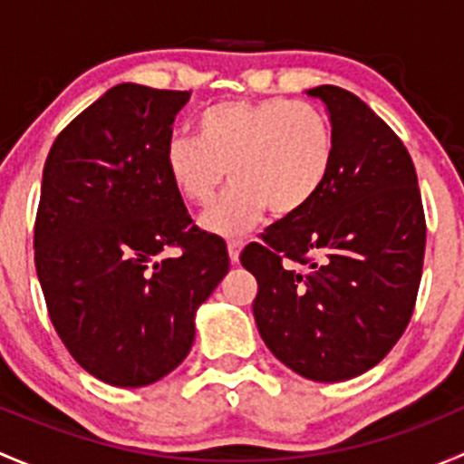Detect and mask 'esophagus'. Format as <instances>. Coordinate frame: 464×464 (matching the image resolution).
I'll return each instance as SVG.
<instances>
[{"label": "esophagus", "mask_w": 464, "mask_h": 464, "mask_svg": "<svg viewBox=\"0 0 464 464\" xmlns=\"http://www.w3.org/2000/svg\"><path fill=\"white\" fill-rule=\"evenodd\" d=\"M242 246H245V242H242V240H231V242H228V260H231L233 265H237V262H240Z\"/></svg>", "instance_id": "obj_1"}]
</instances>
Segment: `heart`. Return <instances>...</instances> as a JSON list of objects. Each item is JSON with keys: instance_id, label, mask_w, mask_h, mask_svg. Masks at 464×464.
Instances as JSON below:
<instances>
[{"instance_id": "1", "label": "heart", "mask_w": 464, "mask_h": 464, "mask_svg": "<svg viewBox=\"0 0 464 464\" xmlns=\"http://www.w3.org/2000/svg\"><path fill=\"white\" fill-rule=\"evenodd\" d=\"M334 161V134L316 105L285 98L227 101L206 110L198 139L166 145V172L177 195L206 206L227 179L231 188L202 215L219 237H240L265 218H292L321 193Z\"/></svg>"}]
</instances>
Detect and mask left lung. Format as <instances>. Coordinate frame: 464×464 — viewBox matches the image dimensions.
<instances>
[{
    "instance_id": "8db88e82",
    "label": "left lung",
    "mask_w": 464,
    "mask_h": 464,
    "mask_svg": "<svg viewBox=\"0 0 464 464\" xmlns=\"http://www.w3.org/2000/svg\"><path fill=\"white\" fill-rule=\"evenodd\" d=\"M307 96L330 116V175L307 208L271 224L240 262L258 280L254 316L274 357L312 382H343L377 366L404 334L427 224L397 134L345 89L321 85Z\"/></svg>"
}]
</instances>
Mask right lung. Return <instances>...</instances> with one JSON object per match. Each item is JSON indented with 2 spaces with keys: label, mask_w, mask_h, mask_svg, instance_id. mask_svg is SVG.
<instances>
[{
  "label": "right lung",
  "mask_w": 464,
  "mask_h": 464,
  "mask_svg": "<svg viewBox=\"0 0 464 464\" xmlns=\"http://www.w3.org/2000/svg\"><path fill=\"white\" fill-rule=\"evenodd\" d=\"M190 92L111 87L58 134L42 172L35 269L72 357L101 382L139 388L175 371L198 307L228 271L166 172L172 121ZM179 248L177 259H159Z\"/></svg>",
  "instance_id": "right-lung-1"
}]
</instances>
